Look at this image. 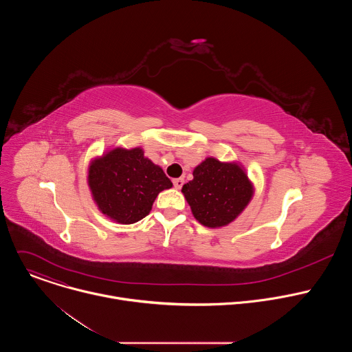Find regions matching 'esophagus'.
<instances>
[{
    "label": "esophagus",
    "instance_id": "1",
    "mask_svg": "<svg viewBox=\"0 0 352 352\" xmlns=\"http://www.w3.org/2000/svg\"><path fill=\"white\" fill-rule=\"evenodd\" d=\"M184 178H175L174 181H173V184H174V186H175V189H181L182 188V185H184Z\"/></svg>",
    "mask_w": 352,
    "mask_h": 352
}]
</instances>
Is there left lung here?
<instances>
[{"label": "left lung", "mask_w": 352, "mask_h": 352, "mask_svg": "<svg viewBox=\"0 0 352 352\" xmlns=\"http://www.w3.org/2000/svg\"><path fill=\"white\" fill-rule=\"evenodd\" d=\"M254 192V184L239 163H223L214 157L196 166L193 179L182 186L193 217L209 228L232 223L249 205Z\"/></svg>", "instance_id": "8db88e82"}]
</instances>
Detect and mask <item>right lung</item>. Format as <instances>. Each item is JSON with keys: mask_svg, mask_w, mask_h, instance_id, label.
Returning <instances> with one entry per match:
<instances>
[{"mask_svg": "<svg viewBox=\"0 0 352 352\" xmlns=\"http://www.w3.org/2000/svg\"><path fill=\"white\" fill-rule=\"evenodd\" d=\"M87 185L98 210L120 224H133L152 210L157 195L173 186L142 147H114L90 162Z\"/></svg>", "mask_w": 352, "mask_h": 352, "instance_id": "add662e5", "label": "right lung"}]
</instances>
